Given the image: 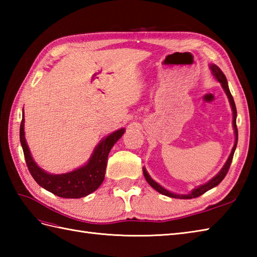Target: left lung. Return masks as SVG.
<instances>
[{"label": "left lung", "mask_w": 257, "mask_h": 257, "mask_svg": "<svg viewBox=\"0 0 257 257\" xmlns=\"http://www.w3.org/2000/svg\"><path fill=\"white\" fill-rule=\"evenodd\" d=\"M210 68L212 70V74L214 75V77L220 81L223 89H224L225 94L228 98V101H230L231 103V107H232V111H233V128H234V134H235V144H234L233 146V149L231 151V155L230 157H228L227 161L225 162L224 167H223L221 169V171L216 174V176L214 178H212L209 182H206L205 184L203 185H200V187L193 189L192 191L189 194H176V193H172L170 192V191H168L167 189L162 188L160 184H158L155 180H152V178L149 176L148 172H147L146 169L144 168V176L147 180V182H148L152 188H154L155 190H157L158 192L163 194V195H167V196H170V198H174V199H193V198H198V196L202 195L203 193H205L206 191L211 190L212 188L216 187L217 184H220L221 181L223 179L225 178L226 173L228 171V169H230V166L232 163V159H233V156H234V151H235L236 149V145H237V127H236V107H235V102H234V99H233V96L231 95V91L230 89H228V85H227V80H226V77L225 75L223 74L222 70L216 66V65H210Z\"/></svg>", "instance_id": "left-lung-1"}]
</instances>
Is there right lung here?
<instances>
[{
	"mask_svg": "<svg viewBox=\"0 0 257 257\" xmlns=\"http://www.w3.org/2000/svg\"><path fill=\"white\" fill-rule=\"evenodd\" d=\"M20 128V140L23 148L26 166L35 181L42 188L50 191L53 194L66 199H79L94 192L100 187L107 167L109 151L113 145L121 138L124 128H121L107 136L97 145L88 162L72 172L63 174H51L45 172L33 160L29 146L26 144L24 134V111L22 114Z\"/></svg>",
	"mask_w": 257,
	"mask_h": 257,
	"instance_id": "1",
	"label": "right lung"
}]
</instances>
